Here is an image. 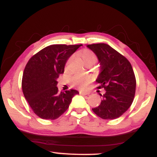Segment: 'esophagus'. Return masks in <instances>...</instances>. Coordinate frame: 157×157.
I'll use <instances>...</instances> for the list:
<instances>
[{
    "mask_svg": "<svg viewBox=\"0 0 157 157\" xmlns=\"http://www.w3.org/2000/svg\"><path fill=\"white\" fill-rule=\"evenodd\" d=\"M80 94L83 95V96H85V95L89 94V93L86 92V91H80Z\"/></svg>",
    "mask_w": 157,
    "mask_h": 157,
    "instance_id": "obj_1",
    "label": "esophagus"
}]
</instances>
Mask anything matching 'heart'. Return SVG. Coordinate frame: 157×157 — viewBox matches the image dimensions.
Listing matches in <instances>:
<instances>
[{
  "instance_id": "obj_1",
  "label": "heart",
  "mask_w": 157,
  "mask_h": 157,
  "mask_svg": "<svg viewBox=\"0 0 157 157\" xmlns=\"http://www.w3.org/2000/svg\"><path fill=\"white\" fill-rule=\"evenodd\" d=\"M81 57L85 63L91 60H94L96 59L94 54L91 50L85 49L81 52ZM91 80V78L89 76H84V75H76L72 78V84L74 86H77L80 89H84L87 84Z\"/></svg>"
}]
</instances>
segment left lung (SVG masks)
<instances>
[{
  "instance_id": "obj_1",
  "label": "left lung",
  "mask_w": 157,
  "mask_h": 157,
  "mask_svg": "<svg viewBox=\"0 0 157 157\" xmlns=\"http://www.w3.org/2000/svg\"><path fill=\"white\" fill-rule=\"evenodd\" d=\"M97 56L100 71L97 78L98 88H104L105 93L101 103L92 111L104 120H114L129 109L136 90V79L128 60L105 44L87 45Z\"/></svg>"
}]
</instances>
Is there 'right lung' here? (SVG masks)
<instances>
[{"mask_svg":"<svg viewBox=\"0 0 157 157\" xmlns=\"http://www.w3.org/2000/svg\"><path fill=\"white\" fill-rule=\"evenodd\" d=\"M80 45H51L30 58L22 78L23 93L34 113L45 120H55L68 109L78 91L59 92L57 78L68 59Z\"/></svg>","mask_w":157,"mask_h":157,"instance_id":"1","label":"right lung"}]
</instances>
